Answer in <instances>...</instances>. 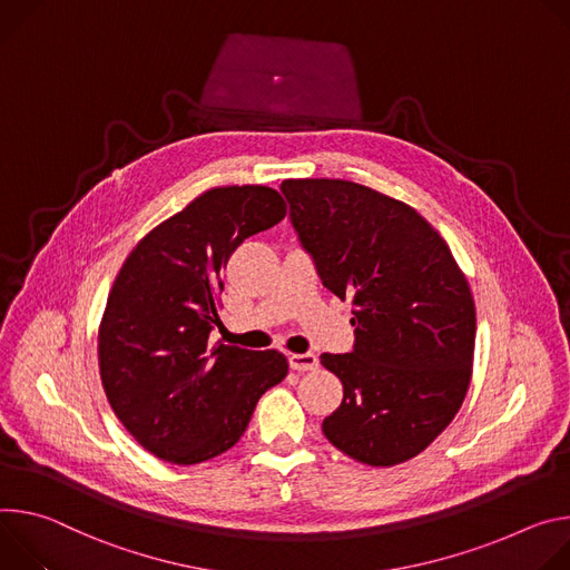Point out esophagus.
<instances>
[{
	"instance_id": "esophagus-1",
	"label": "esophagus",
	"mask_w": 570,
	"mask_h": 570,
	"mask_svg": "<svg viewBox=\"0 0 570 570\" xmlns=\"http://www.w3.org/2000/svg\"><path fill=\"white\" fill-rule=\"evenodd\" d=\"M289 366L294 371H312L320 366V357L312 355V353H292L289 355Z\"/></svg>"
}]
</instances>
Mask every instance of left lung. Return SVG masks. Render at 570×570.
I'll list each match as a JSON object with an SVG mask.
<instances>
[{"instance_id": "1", "label": "left lung", "mask_w": 570, "mask_h": 570, "mask_svg": "<svg viewBox=\"0 0 570 570\" xmlns=\"http://www.w3.org/2000/svg\"><path fill=\"white\" fill-rule=\"evenodd\" d=\"M281 189L324 287L353 298V353L322 355L344 387L324 434L355 462L403 464L449 428L469 392V281L405 202L344 178H287Z\"/></svg>"}]
</instances>
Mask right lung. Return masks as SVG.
<instances>
[{"mask_svg": "<svg viewBox=\"0 0 570 570\" xmlns=\"http://www.w3.org/2000/svg\"><path fill=\"white\" fill-rule=\"evenodd\" d=\"M285 215L274 187H210L124 261L99 324V373L115 416L151 455L189 466L226 453L287 375L281 351L208 340L230 253Z\"/></svg>", "mask_w": 570, "mask_h": 570, "instance_id": "obj_1", "label": "right lung"}]
</instances>
